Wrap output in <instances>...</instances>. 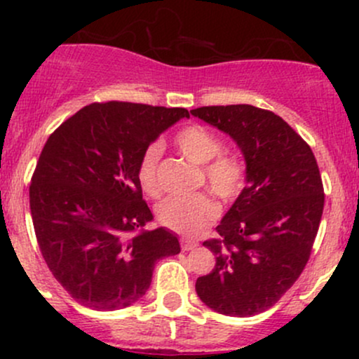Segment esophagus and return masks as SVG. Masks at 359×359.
Listing matches in <instances>:
<instances>
[{
	"label": "esophagus",
	"instance_id": "1",
	"mask_svg": "<svg viewBox=\"0 0 359 359\" xmlns=\"http://www.w3.org/2000/svg\"><path fill=\"white\" fill-rule=\"evenodd\" d=\"M197 246V243L194 240H189V238H180V248L182 251H191Z\"/></svg>",
	"mask_w": 359,
	"mask_h": 359
}]
</instances>
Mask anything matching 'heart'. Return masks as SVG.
I'll use <instances>...</instances> for the list:
<instances>
[{"instance_id":"heart-1","label":"heart","mask_w":359,"mask_h":359,"mask_svg":"<svg viewBox=\"0 0 359 359\" xmlns=\"http://www.w3.org/2000/svg\"><path fill=\"white\" fill-rule=\"evenodd\" d=\"M179 154L199 167L197 185H204L222 204H231L243 192L246 182L245 163L238 155L222 150V140L201 125L182 128L174 138ZM162 147L151 143L138 160V182L148 196L162 192L158 180V163ZM219 208L208 194L199 192L187 197H168L156 209V219L162 226L184 236H197L216 221Z\"/></svg>"}]
</instances>
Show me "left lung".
Returning <instances> with one entry per match:
<instances>
[{"mask_svg":"<svg viewBox=\"0 0 359 359\" xmlns=\"http://www.w3.org/2000/svg\"><path fill=\"white\" fill-rule=\"evenodd\" d=\"M194 116L224 131L246 162V187L204 241L216 257L196 292L212 311L248 317L277 304L311 257L324 187L311 147L278 114L251 104L203 106Z\"/></svg>","mask_w":359,"mask_h":359,"instance_id":"left-lung-1","label":"left lung"}]
</instances>
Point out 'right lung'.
I'll list each match as a JSON object with an SVG mask.
<instances>
[{
    "instance_id": "obj_1",
    "label": "right lung",
    "mask_w": 359,
    "mask_h": 359,
    "mask_svg": "<svg viewBox=\"0 0 359 359\" xmlns=\"http://www.w3.org/2000/svg\"><path fill=\"white\" fill-rule=\"evenodd\" d=\"M189 118L184 108L94 102L48 137L30 184L35 236L52 275L82 306L118 311L137 302L155 263L180 253L154 219L137 168L162 131Z\"/></svg>"
}]
</instances>
